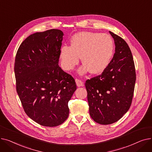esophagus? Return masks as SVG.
<instances>
[{
	"label": "esophagus",
	"mask_w": 152,
	"mask_h": 152,
	"mask_svg": "<svg viewBox=\"0 0 152 152\" xmlns=\"http://www.w3.org/2000/svg\"><path fill=\"white\" fill-rule=\"evenodd\" d=\"M75 81H76V85L77 87H81V86H84L83 82L81 81V80H79V79H76Z\"/></svg>",
	"instance_id": "obj_1"
}]
</instances>
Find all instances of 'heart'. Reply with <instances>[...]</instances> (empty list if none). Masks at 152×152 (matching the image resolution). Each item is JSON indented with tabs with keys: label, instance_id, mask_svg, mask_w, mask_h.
<instances>
[{
	"label": "heart",
	"instance_id": "obj_1",
	"mask_svg": "<svg viewBox=\"0 0 152 152\" xmlns=\"http://www.w3.org/2000/svg\"><path fill=\"white\" fill-rule=\"evenodd\" d=\"M114 44L107 34L92 32H81L71 39V45H63L60 52L63 68L73 69L80 57L83 63L78 73L84 75L90 71L99 74L105 70L112 60Z\"/></svg>",
	"mask_w": 152,
	"mask_h": 152
}]
</instances>
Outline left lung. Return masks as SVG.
Listing matches in <instances>:
<instances>
[{"mask_svg":"<svg viewBox=\"0 0 152 152\" xmlns=\"http://www.w3.org/2000/svg\"><path fill=\"white\" fill-rule=\"evenodd\" d=\"M115 53L103 73L86 82L89 113L94 121L107 125L120 119L129 109L136 79L129 47L121 37L109 31Z\"/></svg>","mask_w":152,"mask_h":152,"instance_id":"1","label":"left lung"}]
</instances>
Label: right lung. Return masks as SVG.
Returning a JSON list of instances; mask_svg holds the SVG:
<instances>
[{
  "label": "right lung",
  "mask_w": 152,
  "mask_h": 152,
  "mask_svg": "<svg viewBox=\"0 0 152 152\" xmlns=\"http://www.w3.org/2000/svg\"><path fill=\"white\" fill-rule=\"evenodd\" d=\"M63 35L55 29L31 34L15 57L16 86L22 106L43 126H57L66 120L68 103L76 90L74 78L58 65Z\"/></svg>",
  "instance_id": "1"
}]
</instances>
